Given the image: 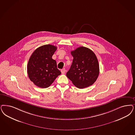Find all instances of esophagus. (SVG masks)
I'll list each match as a JSON object with an SVG mask.
<instances>
[{
    "label": "esophagus",
    "mask_w": 135,
    "mask_h": 135,
    "mask_svg": "<svg viewBox=\"0 0 135 135\" xmlns=\"http://www.w3.org/2000/svg\"><path fill=\"white\" fill-rule=\"evenodd\" d=\"M61 71L62 74H65V72H66V69H65V68H63V69H62V70H61Z\"/></svg>",
    "instance_id": "obj_1"
}]
</instances>
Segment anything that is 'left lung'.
Here are the masks:
<instances>
[{
    "mask_svg": "<svg viewBox=\"0 0 135 135\" xmlns=\"http://www.w3.org/2000/svg\"><path fill=\"white\" fill-rule=\"evenodd\" d=\"M73 57L67 77L75 86L83 89L93 85L99 74L97 58L93 51L85 47H80L71 52Z\"/></svg>",
    "mask_w": 135,
    "mask_h": 135,
    "instance_id": "1",
    "label": "left lung"
}]
</instances>
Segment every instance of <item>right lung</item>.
<instances>
[{
    "mask_svg": "<svg viewBox=\"0 0 135 135\" xmlns=\"http://www.w3.org/2000/svg\"><path fill=\"white\" fill-rule=\"evenodd\" d=\"M57 47L47 44L39 47L33 52L27 64L30 80L36 86L46 88L61 74L57 67L56 61L52 58Z\"/></svg>",
    "mask_w": 135,
    "mask_h": 135,
    "instance_id": "1",
    "label": "right lung"
}]
</instances>
